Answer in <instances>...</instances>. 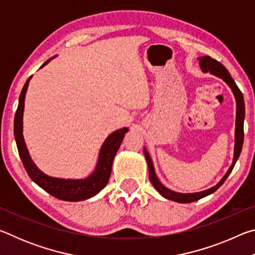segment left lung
<instances>
[{"label":"left lung","instance_id":"left-lung-1","mask_svg":"<svg viewBox=\"0 0 255 255\" xmlns=\"http://www.w3.org/2000/svg\"><path fill=\"white\" fill-rule=\"evenodd\" d=\"M200 66L204 72H210L211 74H214L216 76L221 77L226 83L230 85V88L232 89L233 93L236 98V103H237V110H236V130H235V152H234V161H233L232 166L230 167V170L227 171V173L224 175V178L219 181V182L215 185V187L210 188L208 190H205V191L201 192H196V193H178L172 191V190L167 189L164 187V185L159 182L156 174L154 172V166H153V162L150 159L149 154L147 153V150L144 149V155L146 157V161H147L148 164V174H149V181L152 182L154 185V188L157 190V191L161 193L163 197H165L166 199L170 200H174L176 202H181V204H188V202H193L201 199L206 196L210 195V193L215 192L221 185L225 182V180L227 179V176L231 174V172L234 167L235 163L239 158L240 154L242 152V146H243V141H244V117H245V106H244V99H243V93L241 92V90L239 89V86L236 85L234 80L232 79V76L228 71L226 70V67L222 65L218 60H216L214 58H211L210 56H204V57H200Z\"/></svg>","mask_w":255,"mask_h":255}]
</instances>
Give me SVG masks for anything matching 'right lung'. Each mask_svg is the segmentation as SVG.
<instances>
[{
	"instance_id": "obj_1",
	"label": "right lung",
	"mask_w": 255,
	"mask_h": 255,
	"mask_svg": "<svg viewBox=\"0 0 255 255\" xmlns=\"http://www.w3.org/2000/svg\"><path fill=\"white\" fill-rule=\"evenodd\" d=\"M49 60L44 63V67ZM31 76L25 82L22 91L19 97L18 109L15 111L14 116V138L18 146L19 155L23 166L27 171L33 182H36L40 188H42L55 198L65 201H80L89 199L96 196L98 192L106 187L108 181H109L111 174V167L114 158L117 154L120 145L123 143L125 133L128 131L127 128L119 129V130L112 132L103 143L100 155H99V161L97 164V169L93 173L84 180H63L50 178L46 175L34 165L31 157L25 147L23 135H22V116H23V107H24V97L27 92L29 81Z\"/></svg>"
}]
</instances>
